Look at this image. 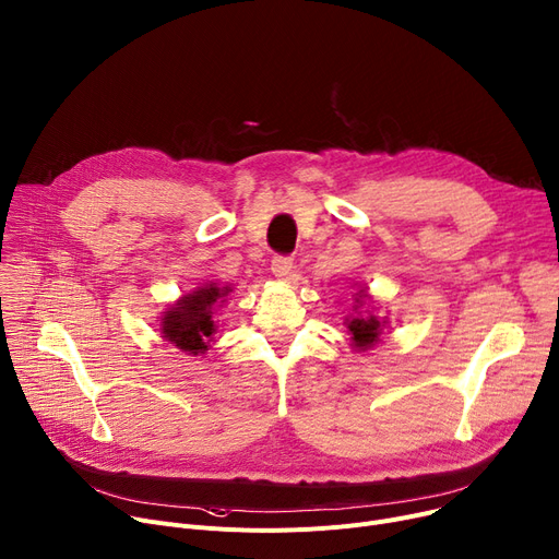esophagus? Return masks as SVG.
Segmentation results:
<instances>
[{
  "label": "esophagus",
  "mask_w": 559,
  "mask_h": 559,
  "mask_svg": "<svg viewBox=\"0 0 559 559\" xmlns=\"http://www.w3.org/2000/svg\"><path fill=\"white\" fill-rule=\"evenodd\" d=\"M292 265H294V258L292 255H274L272 258V272L276 278L287 281L292 274Z\"/></svg>",
  "instance_id": "1"
}]
</instances>
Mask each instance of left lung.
Masks as SVG:
<instances>
[{
    "label": "left lung",
    "instance_id": "1",
    "mask_svg": "<svg viewBox=\"0 0 559 559\" xmlns=\"http://www.w3.org/2000/svg\"><path fill=\"white\" fill-rule=\"evenodd\" d=\"M364 294V289H361ZM386 323V321H382ZM380 319L373 317V314H357V317H350L348 321V330L353 334V342L357 348H370L376 346L380 342V328H382Z\"/></svg>",
    "mask_w": 559,
    "mask_h": 559
}]
</instances>
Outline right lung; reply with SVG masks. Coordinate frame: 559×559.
Segmentation results:
<instances>
[{"instance_id": "right-lung-1", "label": "right lung", "mask_w": 559, "mask_h": 559, "mask_svg": "<svg viewBox=\"0 0 559 559\" xmlns=\"http://www.w3.org/2000/svg\"><path fill=\"white\" fill-rule=\"evenodd\" d=\"M227 294L229 287H217L215 283L198 287L193 294H186L162 319V332L166 342H173L177 348L191 355L204 353L215 332L213 310Z\"/></svg>"}]
</instances>
